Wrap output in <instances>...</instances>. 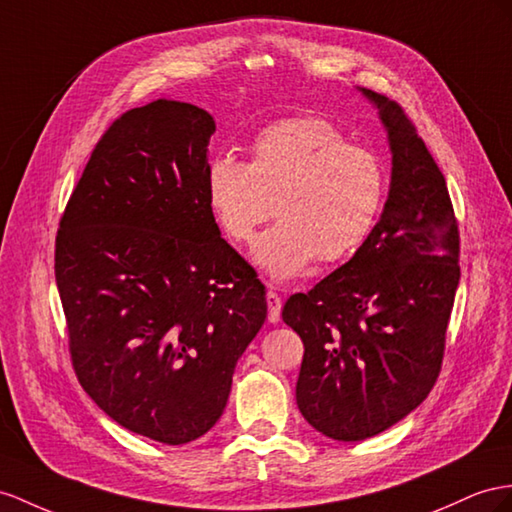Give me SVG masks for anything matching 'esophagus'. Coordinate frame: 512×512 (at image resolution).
<instances>
[{
    "label": "esophagus",
    "mask_w": 512,
    "mask_h": 512,
    "mask_svg": "<svg viewBox=\"0 0 512 512\" xmlns=\"http://www.w3.org/2000/svg\"><path fill=\"white\" fill-rule=\"evenodd\" d=\"M266 303H268V320L272 324H277L281 320V307H283L281 296L274 294V292H268L266 294Z\"/></svg>",
    "instance_id": "obj_1"
}]
</instances>
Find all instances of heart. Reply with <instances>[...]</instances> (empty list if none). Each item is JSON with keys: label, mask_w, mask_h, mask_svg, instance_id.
Segmentation results:
<instances>
[{"label": "heart", "mask_w": 512, "mask_h": 512, "mask_svg": "<svg viewBox=\"0 0 512 512\" xmlns=\"http://www.w3.org/2000/svg\"><path fill=\"white\" fill-rule=\"evenodd\" d=\"M378 155L350 144L316 116L270 123L251 144V162L216 155L205 170L207 203L231 240L259 235L251 257L274 283L303 274L313 259L342 261L372 233L385 201Z\"/></svg>", "instance_id": "obj_1"}]
</instances>
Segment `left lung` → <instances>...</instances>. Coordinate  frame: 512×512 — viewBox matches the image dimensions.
<instances>
[{
  "instance_id": "1",
  "label": "left lung",
  "mask_w": 512,
  "mask_h": 512,
  "mask_svg": "<svg viewBox=\"0 0 512 512\" xmlns=\"http://www.w3.org/2000/svg\"><path fill=\"white\" fill-rule=\"evenodd\" d=\"M359 93L376 108L391 151L383 214L350 261L283 307V322L305 344L298 409L335 441L374 437L424 402L461 279L439 166L398 103Z\"/></svg>"
}]
</instances>
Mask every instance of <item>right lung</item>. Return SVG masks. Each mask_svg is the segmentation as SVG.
Here are the masks:
<instances>
[{
  "label": "right lung",
  "mask_w": 512,
  "mask_h": 512,
  "mask_svg": "<svg viewBox=\"0 0 512 512\" xmlns=\"http://www.w3.org/2000/svg\"><path fill=\"white\" fill-rule=\"evenodd\" d=\"M214 131L212 114L183 101L125 112L97 142L56 238L77 378L116 424L166 445L218 422L268 313L207 203Z\"/></svg>",
  "instance_id": "right-lung-1"
}]
</instances>
